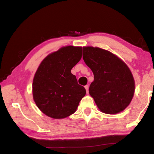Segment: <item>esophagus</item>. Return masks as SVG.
<instances>
[{"label":"esophagus","instance_id":"obj_1","mask_svg":"<svg viewBox=\"0 0 154 154\" xmlns=\"http://www.w3.org/2000/svg\"><path fill=\"white\" fill-rule=\"evenodd\" d=\"M85 90H86L87 93H88V92H89V91H88V90H89V86H88V85H85Z\"/></svg>","mask_w":154,"mask_h":154}]
</instances>
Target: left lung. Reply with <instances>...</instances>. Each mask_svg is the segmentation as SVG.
Masks as SVG:
<instances>
[{"instance_id": "8db88e82", "label": "left lung", "mask_w": 154, "mask_h": 154, "mask_svg": "<svg viewBox=\"0 0 154 154\" xmlns=\"http://www.w3.org/2000/svg\"><path fill=\"white\" fill-rule=\"evenodd\" d=\"M83 59L92 70L94 80L89 93L101 112L116 114L123 111L133 98L135 83L128 66L105 49L83 48Z\"/></svg>"}]
</instances>
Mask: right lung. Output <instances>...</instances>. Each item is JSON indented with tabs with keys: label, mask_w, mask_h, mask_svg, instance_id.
<instances>
[{
	"label": "right lung",
	"mask_w": 154,
	"mask_h": 154,
	"mask_svg": "<svg viewBox=\"0 0 154 154\" xmlns=\"http://www.w3.org/2000/svg\"><path fill=\"white\" fill-rule=\"evenodd\" d=\"M82 56V47L65 46L49 54L38 66L33 79V99L47 116L63 119L76 111L86 91L71 71Z\"/></svg>",
	"instance_id": "obj_1"
}]
</instances>
